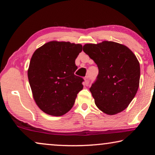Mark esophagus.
<instances>
[{
	"label": "esophagus",
	"instance_id": "1",
	"mask_svg": "<svg viewBox=\"0 0 155 155\" xmlns=\"http://www.w3.org/2000/svg\"><path fill=\"white\" fill-rule=\"evenodd\" d=\"M84 85L87 86L89 85V77H85V82H84Z\"/></svg>",
	"mask_w": 155,
	"mask_h": 155
}]
</instances>
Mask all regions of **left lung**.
Listing matches in <instances>:
<instances>
[{
    "mask_svg": "<svg viewBox=\"0 0 155 155\" xmlns=\"http://www.w3.org/2000/svg\"><path fill=\"white\" fill-rule=\"evenodd\" d=\"M83 51L98 68L96 80L90 88L96 105L108 115L124 110L138 90L140 65L124 45L104 41L83 46Z\"/></svg>",
    "mask_w": 155,
    "mask_h": 155,
    "instance_id": "1",
    "label": "left lung"
}]
</instances>
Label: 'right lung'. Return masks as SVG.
I'll return each instance as SVG.
<instances>
[{
  "label": "right lung",
  "instance_id": "add662e5",
  "mask_svg": "<svg viewBox=\"0 0 155 155\" xmlns=\"http://www.w3.org/2000/svg\"><path fill=\"white\" fill-rule=\"evenodd\" d=\"M81 44L52 41L34 52L28 70L33 98L41 111L61 116L72 109L83 90V78L74 74Z\"/></svg>",
  "mask_w": 155,
  "mask_h": 155
}]
</instances>
